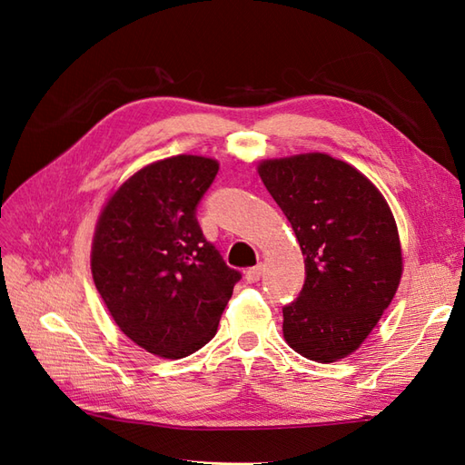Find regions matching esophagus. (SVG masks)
I'll list each match as a JSON object with an SVG mask.
<instances>
[{"mask_svg":"<svg viewBox=\"0 0 465 465\" xmlns=\"http://www.w3.org/2000/svg\"><path fill=\"white\" fill-rule=\"evenodd\" d=\"M262 273H263V265L262 263H258L256 267H250V270L246 272V281H248V283H258Z\"/></svg>","mask_w":465,"mask_h":465,"instance_id":"1","label":"esophagus"}]
</instances>
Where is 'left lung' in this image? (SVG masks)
<instances>
[{
  "mask_svg": "<svg viewBox=\"0 0 465 465\" xmlns=\"http://www.w3.org/2000/svg\"><path fill=\"white\" fill-rule=\"evenodd\" d=\"M258 174L301 244L306 281L283 308V337L316 362L362 345L393 301L403 256L384 195L355 166L326 153L265 159Z\"/></svg>",
  "mask_w": 465,
  "mask_h": 465,
  "instance_id": "left-lung-1",
  "label": "left lung"
}]
</instances>
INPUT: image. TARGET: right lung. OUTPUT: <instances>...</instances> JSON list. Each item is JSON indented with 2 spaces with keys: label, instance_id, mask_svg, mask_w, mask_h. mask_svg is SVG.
<instances>
[{
  "label": "right lung",
  "instance_id": "obj_1",
  "mask_svg": "<svg viewBox=\"0 0 465 465\" xmlns=\"http://www.w3.org/2000/svg\"><path fill=\"white\" fill-rule=\"evenodd\" d=\"M217 171L202 154L154 161L108 195L96 221L94 287L124 335L163 359L211 341L241 279L195 219Z\"/></svg>",
  "mask_w": 465,
  "mask_h": 465
}]
</instances>
